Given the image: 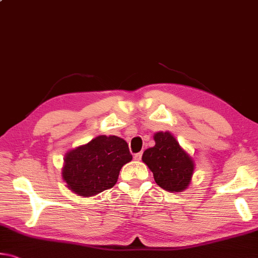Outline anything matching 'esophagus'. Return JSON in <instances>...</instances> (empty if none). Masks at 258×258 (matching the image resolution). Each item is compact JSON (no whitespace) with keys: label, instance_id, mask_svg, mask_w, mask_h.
I'll return each mask as SVG.
<instances>
[{"label":"esophagus","instance_id":"34e87169","mask_svg":"<svg viewBox=\"0 0 258 258\" xmlns=\"http://www.w3.org/2000/svg\"><path fill=\"white\" fill-rule=\"evenodd\" d=\"M142 152H138V153H136V154H135V156H134V159L135 160H137V161H140L141 159H142Z\"/></svg>","mask_w":258,"mask_h":258}]
</instances>
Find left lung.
I'll return each instance as SVG.
<instances>
[{"instance_id":"obj_1","label":"left lung","mask_w":258,"mask_h":258,"mask_svg":"<svg viewBox=\"0 0 258 258\" xmlns=\"http://www.w3.org/2000/svg\"><path fill=\"white\" fill-rule=\"evenodd\" d=\"M156 145L146 149L142 160L153 173L156 183L170 192L187 189L195 168L192 158L181 148L172 134H154Z\"/></svg>"}]
</instances>
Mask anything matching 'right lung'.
<instances>
[{"label": "right lung", "mask_w": 258, "mask_h": 258, "mask_svg": "<svg viewBox=\"0 0 258 258\" xmlns=\"http://www.w3.org/2000/svg\"><path fill=\"white\" fill-rule=\"evenodd\" d=\"M132 159L124 140L101 135L66 154L62 179L73 192L91 197L112 188L122 166Z\"/></svg>", "instance_id": "right-lung-1"}]
</instances>
